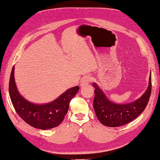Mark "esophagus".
Segmentation results:
<instances>
[{"label": "esophagus", "instance_id": "1", "mask_svg": "<svg viewBox=\"0 0 160 160\" xmlns=\"http://www.w3.org/2000/svg\"><path fill=\"white\" fill-rule=\"evenodd\" d=\"M91 76H85L83 79H82L81 81V87H83L84 85L88 84L91 80Z\"/></svg>", "mask_w": 160, "mask_h": 160}]
</instances>
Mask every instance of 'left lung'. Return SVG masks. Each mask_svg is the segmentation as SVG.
<instances>
[{
    "instance_id": "left-lung-1",
    "label": "left lung",
    "mask_w": 160,
    "mask_h": 160,
    "mask_svg": "<svg viewBox=\"0 0 160 160\" xmlns=\"http://www.w3.org/2000/svg\"><path fill=\"white\" fill-rule=\"evenodd\" d=\"M93 108L97 118L108 127H119L136 118L146 109L152 91V77L149 75V85L145 93L138 99L131 103L118 104L109 100L104 92L95 83Z\"/></svg>"
}]
</instances>
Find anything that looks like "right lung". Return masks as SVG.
I'll return each mask as SVG.
<instances>
[{
  "label": "right lung",
  "instance_id": "right-lung-1",
  "mask_svg": "<svg viewBox=\"0 0 160 160\" xmlns=\"http://www.w3.org/2000/svg\"><path fill=\"white\" fill-rule=\"evenodd\" d=\"M13 66L9 81V95L17 114L31 126L39 129H49L57 127L64 119L68 111L70 101L79 89L75 86L65 91L51 102L34 103L25 99L19 93L14 81Z\"/></svg>",
  "mask_w": 160,
  "mask_h": 160
}]
</instances>
